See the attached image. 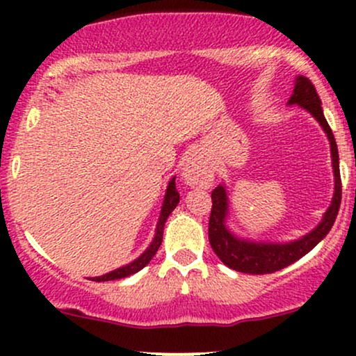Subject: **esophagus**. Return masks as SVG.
Wrapping results in <instances>:
<instances>
[{
    "mask_svg": "<svg viewBox=\"0 0 356 356\" xmlns=\"http://www.w3.org/2000/svg\"><path fill=\"white\" fill-rule=\"evenodd\" d=\"M182 179L191 187H209L214 181L211 165L197 155L186 159L182 167Z\"/></svg>",
    "mask_w": 356,
    "mask_h": 356,
    "instance_id": "obj_1",
    "label": "esophagus"
}]
</instances>
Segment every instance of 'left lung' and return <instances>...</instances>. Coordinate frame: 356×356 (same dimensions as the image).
Here are the masks:
<instances>
[{
	"mask_svg": "<svg viewBox=\"0 0 356 356\" xmlns=\"http://www.w3.org/2000/svg\"><path fill=\"white\" fill-rule=\"evenodd\" d=\"M288 105H300L306 112L312 113L314 120L325 130L330 142V152H332V167L334 175V191L332 204L328 206L318 226L306 232L301 238L288 241V243H269V241H251L239 238L227 226V216H229V197L224 184L212 191V211L209 218V243L214 252L226 266L239 273L248 275H268V273L280 271L295 261L308 254L312 249L325 239L334 219L338 216L341 202V179H340V157H338V147L334 142L333 132L328 122L323 115L321 100L318 97L313 83L305 76H296L293 95L289 97Z\"/></svg>",
	"mask_w": 356,
	"mask_h": 356,
	"instance_id": "1",
	"label": "left lung"
}]
</instances>
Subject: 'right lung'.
<instances>
[{
    "label": "right lung",
    "mask_w": 356,
    "mask_h": 356,
    "mask_svg": "<svg viewBox=\"0 0 356 356\" xmlns=\"http://www.w3.org/2000/svg\"><path fill=\"white\" fill-rule=\"evenodd\" d=\"M179 204V192L175 189V177H172L169 181V186L165 189V195H164V202H162V209H161V216H159L157 220V226H155V234L152 243L149 244V248L142 252L137 259H134L132 263L125 264V266H120L113 271L107 273L104 276H95V277H90L92 281H113V280H122V277H127L130 275H136V273L140 271L142 268H145L147 264L150 263V259L155 256L157 249L161 248L162 244V236H164V226H165V220L170 216L175 207Z\"/></svg>",
    "instance_id": "add662e5"
}]
</instances>
